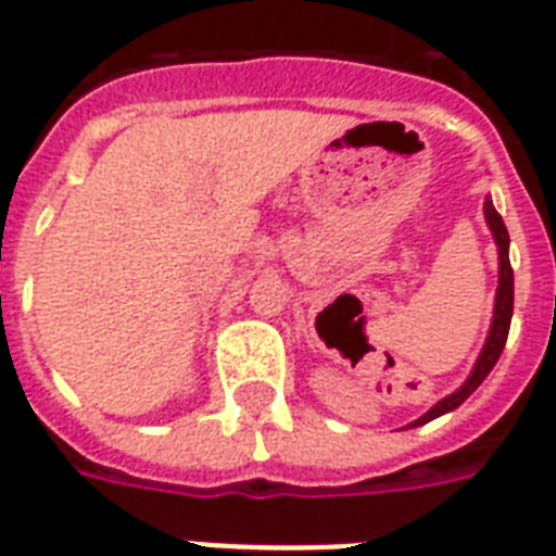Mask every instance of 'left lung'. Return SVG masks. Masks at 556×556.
Here are the masks:
<instances>
[{
  "label": "left lung",
  "mask_w": 556,
  "mask_h": 556,
  "mask_svg": "<svg viewBox=\"0 0 556 556\" xmlns=\"http://www.w3.org/2000/svg\"><path fill=\"white\" fill-rule=\"evenodd\" d=\"M485 224L491 229L496 241V255H500V287H496V299H494V318H491V330H488L485 348L479 353L477 364H473V370L465 381H462V388H456L451 396H445L442 402H437L430 407L425 416H419L416 421H410V428H419V425H428V421L439 419V416H445V413L456 410L465 399L473 393V390L488 379V372L494 370V364L500 362V355L505 350V341H508V330H510V315H514V269H510V257H508V229H505L503 217L494 208L491 198H485Z\"/></svg>",
  "instance_id": "8db88e82"
}]
</instances>
